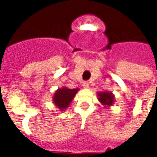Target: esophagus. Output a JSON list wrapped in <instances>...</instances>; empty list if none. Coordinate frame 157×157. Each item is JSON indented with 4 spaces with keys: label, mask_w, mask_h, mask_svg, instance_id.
I'll return each mask as SVG.
<instances>
[{
    "label": "esophagus",
    "mask_w": 157,
    "mask_h": 157,
    "mask_svg": "<svg viewBox=\"0 0 157 157\" xmlns=\"http://www.w3.org/2000/svg\"><path fill=\"white\" fill-rule=\"evenodd\" d=\"M82 86H83V87H84V88H88L89 82H83V83H82Z\"/></svg>",
    "instance_id": "34e87169"
}]
</instances>
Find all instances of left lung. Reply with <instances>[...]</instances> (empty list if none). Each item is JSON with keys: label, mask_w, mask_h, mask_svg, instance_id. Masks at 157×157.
Returning <instances> with one entry per match:
<instances>
[{"label": "left lung", "mask_w": 157, "mask_h": 157, "mask_svg": "<svg viewBox=\"0 0 157 157\" xmlns=\"http://www.w3.org/2000/svg\"><path fill=\"white\" fill-rule=\"evenodd\" d=\"M98 97L99 102L105 107H110L113 105V102H115L114 96L111 92H98Z\"/></svg>", "instance_id": "8db88e82"}]
</instances>
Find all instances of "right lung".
<instances>
[{"instance_id":"obj_1","label":"right lung","mask_w":157,"mask_h":157,"mask_svg":"<svg viewBox=\"0 0 157 157\" xmlns=\"http://www.w3.org/2000/svg\"><path fill=\"white\" fill-rule=\"evenodd\" d=\"M78 91L79 88L69 89L67 87L59 88L54 94L53 102L60 111H64L71 104V102Z\"/></svg>"}]
</instances>
